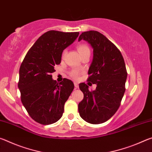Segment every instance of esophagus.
Masks as SVG:
<instances>
[{
    "instance_id": "esophagus-1",
    "label": "esophagus",
    "mask_w": 152,
    "mask_h": 152,
    "mask_svg": "<svg viewBox=\"0 0 152 152\" xmlns=\"http://www.w3.org/2000/svg\"><path fill=\"white\" fill-rule=\"evenodd\" d=\"M74 86H75V88H78V87H79V86H78V83H76V82H74Z\"/></svg>"
}]
</instances>
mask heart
Masks as SVG:
<instances>
[{
	"label": "heart",
	"mask_w": 152,
	"mask_h": 152,
	"mask_svg": "<svg viewBox=\"0 0 152 152\" xmlns=\"http://www.w3.org/2000/svg\"><path fill=\"white\" fill-rule=\"evenodd\" d=\"M77 50H78V52L80 56L84 54V53H86L87 52H91V51H90V49L88 47V45H86V44H80L78 45V47H77ZM66 53V51H64L63 52V56H64V54ZM79 74H80V72L77 70H73L71 71L70 72V75L71 76H72L73 78H77L79 76Z\"/></svg>",
	"instance_id": "heart-1"
}]
</instances>
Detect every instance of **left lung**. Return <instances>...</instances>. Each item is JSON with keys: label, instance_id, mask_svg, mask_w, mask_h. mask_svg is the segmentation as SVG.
I'll return each mask as SVG.
<instances>
[{"label": "left lung", "instance_id": "8db88e82", "mask_svg": "<svg viewBox=\"0 0 152 152\" xmlns=\"http://www.w3.org/2000/svg\"><path fill=\"white\" fill-rule=\"evenodd\" d=\"M82 39L93 49L88 81L96 84V88L91 92L85 83L80 84L84 99L78 104V112L85 121L100 124L109 120L119 109L127 73L121 51L102 33L85 31L80 35L78 41Z\"/></svg>", "mask_w": 152, "mask_h": 152}]
</instances>
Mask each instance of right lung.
I'll return each instance as SVG.
<instances>
[{
	"mask_svg": "<svg viewBox=\"0 0 152 152\" xmlns=\"http://www.w3.org/2000/svg\"><path fill=\"white\" fill-rule=\"evenodd\" d=\"M78 35V32L49 31L36 41L20 65L18 88L21 102L31 117L40 124H52L62 117L74 83L65 78L58 84L51 73L60 64L63 51Z\"/></svg>",
	"mask_w": 152,
	"mask_h": 152,
	"instance_id": "right-lung-1",
	"label": "right lung"
}]
</instances>
